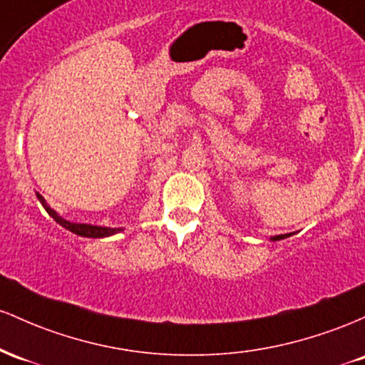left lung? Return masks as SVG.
Here are the masks:
<instances>
[{"mask_svg": "<svg viewBox=\"0 0 365 365\" xmlns=\"http://www.w3.org/2000/svg\"><path fill=\"white\" fill-rule=\"evenodd\" d=\"M289 235H279V236H274L272 241H277V240H284V237H288Z\"/></svg>", "mask_w": 365, "mask_h": 365, "instance_id": "1", "label": "left lung"}]
</instances>
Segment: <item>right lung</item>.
Masks as SVG:
<instances>
[{"label": "right lung", "mask_w": 365, "mask_h": 365, "mask_svg": "<svg viewBox=\"0 0 365 365\" xmlns=\"http://www.w3.org/2000/svg\"><path fill=\"white\" fill-rule=\"evenodd\" d=\"M39 202L43 203L44 210L50 214L53 219L56 220V222L60 224V226H63L65 229H68V231L76 232V235L83 236V237H105V236H112L115 235V232L120 231V229H112V227H100V226H91V224H76V222H68V220L61 219V217L56 214L55 210H51L50 207H48L46 202H44V198L41 195H38Z\"/></svg>", "instance_id": "add662e5"}]
</instances>
